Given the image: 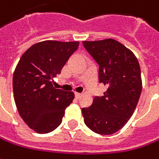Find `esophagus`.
I'll return each mask as SVG.
<instances>
[{
    "label": "esophagus",
    "instance_id": "1",
    "mask_svg": "<svg viewBox=\"0 0 159 159\" xmlns=\"http://www.w3.org/2000/svg\"><path fill=\"white\" fill-rule=\"evenodd\" d=\"M75 98H76L77 100H79L80 98L82 97V94H81V93H75Z\"/></svg>",
    "mask_w": 159,
    "mask_h": 159
}]
</instances>
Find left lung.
Returning a JSON list of instances; mask_svg holds the SVG:
<instances>
[{"label":"left lung","instance_id":"1","mask_svg":"<svg viewBox=\"0 0 159 159\" xmlns=\"http://www.w3.org/2000/svg\"><path fill=\"white\" fill-rule=\"evenodd\" d=\"M99 65V82L107 85L103 96L83 107L84 124L99 134H113L133 116L142 93L141 68L135 55L119 42L106 39L83 42Z\"/></svg>","mask_w":159,"mask_h":159}]
</instances>
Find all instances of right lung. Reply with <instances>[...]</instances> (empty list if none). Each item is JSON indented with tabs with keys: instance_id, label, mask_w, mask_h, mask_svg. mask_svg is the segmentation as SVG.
<instances>
[{
	"instance_id": "add662e5",
	"label": "right lung",
	"mask_w": 159,
	"mask_h": 159,
	"mask_svg": "<svg viewBox=\"0 0 159 159\" xmlns=\"http://www.w3.org/2000/svg\"><path fill=\"white\" fill-rule=\"evenodd\" d=\"M78 45V42H41L25 52L16 66L13 93L17 111L38 134H48L58 127L75 98L73 92L55 89L52 79L60 74Z\"/></svg>"
}]
</instances>
